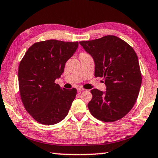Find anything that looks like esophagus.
I'll list each match as a JSON object with an SVG mask.
<instances>
[{
  "mask_svg": "<svg viewBox=\"0 0 158 158\" xmlns=\"http://www.w3.org/2000/svg\"><path fill=\"white\" fill-rule=\"evenodd\" d=\"M77 92H81V91H83V90H85V89H83V88H77Z\"/></svg>",
  "mask_w": 158,
  "mask_h": 158,
  "instance_id": "esophagus-1",
  "label": "esophagus"
}]
</instances>
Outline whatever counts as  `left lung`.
I'll return each mask as SVG.
<instances>
[{"label":"left lung","instance_id":"1","mask_svg":"<svg viewBox=\"0 0 158 158\" xmlns=\"http://www.w3.org/2000/svg\"><path fill=\"white\" fill-rule=\"evenodd\" d=\"M79 43L94 60L95 76L103 77L106 85V92L90 90L89 110L103 122L120 120L132 108L140 89L142 75L135 52L115 35Z\"/></svg>","mask_w":158,"mask_h":158}]
</instances>
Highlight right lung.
<instances>
[{
    "instance_id": "obj_1",
    "label": "right lung",
    "mask_w": 158,
    "mask_h": 158,
    "mask_svg": "<svg viewBox=\"0 0 158 158\" xmlns=\"http://www.w3.org/2000/svg\"><path fill=\"white\" fill-rule=\"evenodd\" d=\"M77 47L78 42L41 41L32 45L20 61V98L27 112L41 124H56L69 112L77 90L60 88L55 81L60 77Z\"/></svg>"
}]
</instances>
